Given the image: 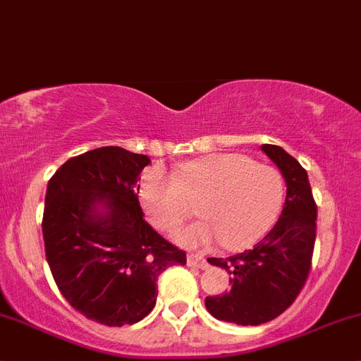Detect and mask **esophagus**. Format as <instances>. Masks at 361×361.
Wrapping results in <instances>:
<instances>
[{"label": "esophagus", "mask_w": 361, "mask_h": 361, "mask_svg": "<svg viewBox=\"0 0 361 361\" xmlns=\"http://www.w3.org/2000/svg\"><path fill=\"white\" fill-rule=\"evenodd\" d=\"M187 264L190 265V267H199V269H207V262L204 260L202 257H199V255H188L187 257Z\"/></svg>", "instance_id": "obj_1"}]
</instances>
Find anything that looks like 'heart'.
Returning a JSON list of instances; mask_svg holds the SVG:
<instances>
[{"instance_id": "1", "label": "heart", "mask_w": 361, "mask_h": 361, "mask_svg": "<svg viewBox=\"0 0 361 361\" xmlns=\"http://www.w3.org/2000/svg\"><path fill=\"white\" fill-rule=\"evenodd\" d=\"M204 220L176 235L188 248L221 241L227 250H245L260 241L281 213L285 180L276 167L243 154H211L183 164L176 173L154 166L141 176L140 201L152 224L174 232L197 199Z\"/></svg>"}]
</instances>
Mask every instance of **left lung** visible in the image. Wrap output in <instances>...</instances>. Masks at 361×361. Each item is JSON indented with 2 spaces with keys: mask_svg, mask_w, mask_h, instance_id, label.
I'll return each instance as SVG.
<instances>
[{
  "mask_svg": "<svg viewBox=\"0 0 361 361\" xmlns=\"http://www.w3.org/2000/svg\"><path fill=\"white\" fill-rule=\"evenodd\" d=\"M262 152L285 178L281 216L253 250L207 258L232 276V288L206 297V309L216 319L245 326L271 322L293 304L309 276L316 239V202L305 169L281 147L262 145Z\"/></svg>",
  "mask_w": 361,
  "mask_h": 361,
  "instance_id": "8db88e82",
  "label": "left lung"
}]
</instances>
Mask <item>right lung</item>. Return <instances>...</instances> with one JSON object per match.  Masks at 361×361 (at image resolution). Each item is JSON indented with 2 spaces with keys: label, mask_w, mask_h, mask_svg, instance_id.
I'll return each instance as SVG.
<instances>
[{
  "label": "right lung",
  "mask_w": 361,
  "mask_h": 361,
  "mask_svg": "<svg viewBox=\"0 0 361 361\" xmlns=\"http://www.w3.org/2000/svg\"><path fill=\"white\" fill-rule=\"evenodd\" d=\"M147 155L103 147L69 159L49 181L43 241L57 288L85 318L141 322L157 302L159 276L187 255L145 221L137 194Z\"/></svg>",
  "instance_id": "1"
}]
</instances>
